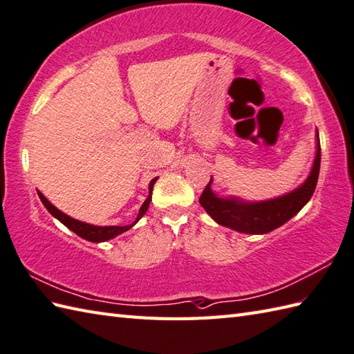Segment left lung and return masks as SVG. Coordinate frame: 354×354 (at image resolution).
Wrapping results in <instances>:
<instances>
[{"instance_id":"1","label":"left lung","mask_w":354,"mask_h":354,"mask_svg":"<svg viewBox=\"0 0 354 354\" xmlns=\"http://www.w3.org/2000/svg\"><path fill=\"white\" fill-rule=\"evenodd\" d=\"M317 153L312 169L306 181L281 196L266 201H245L237 196L222 198L212 189L213 176L201 194L199 204L209 214V217L223 227L245 234H266V232L280 228L293 216L299 213L317 189L319 165H321V146L319 133L317 129Z\"/></svg>"}]
</instances>
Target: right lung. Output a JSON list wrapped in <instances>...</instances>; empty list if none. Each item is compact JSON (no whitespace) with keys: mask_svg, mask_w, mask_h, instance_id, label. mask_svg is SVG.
<instances>
[{"mask_svg":"<svg viewBox=\"0 0 354 354\" xmlns=\"http://www.w3.org/2000/svg\"><path fill=\"white\" fill-rule=\"evenodd\" d=\"M156 179L158 178H153L152 181H150V184H149V196H147V199L145 202H142V205L140 208L137 219H135L133 223L126 225V227H115V225H112V227H99V225H91V223H86V222H80L77 219H74V217L62 213L61 209H57L55 205L51 204L50 201H47V198H45L39 190H37V196H39L44 207L48 209V213L53 217H56L59 222L64 223L66 228L71 230L73 232H76L79 237L88 240V242L100 243V242H106V240H111V239L120 236V234H122V232H124L127 230H131L133 225L137 223L141 219V217L146 214L150 201H152V190H153V184L156 183Z\"/></svg>","mask_w":354,"mask_h":354,"instance_id":"add662e5","label":"right lung"}]
</instances>
